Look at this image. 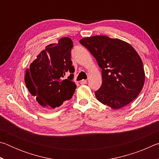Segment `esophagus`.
Here are the masks:
<instances>
[{
    "label": "esophagus",
    "mask_w": 159,
    "mask_h": 159,
    "mask_svg": "<svg viewBox=\"0 0 159 159\" xmlns=\"http://www.w3.org/2000/svg\"><path fill=\"white\" fill-rule=\"evenodd\" d=\"M80 83L81 85H85V84H86V83H87V80H80Z\"/></svg>",
    "instance_id": "obj_1"
}]
</instances>
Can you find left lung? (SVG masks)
Masks as SVG:
<instances>
[{
    "instance_id": "8db88e82",
    "label": "left lung",
    "mask_w": 159,
    "mask_h": 159,
    "mask_svg": "<svg viewBox=\"0 0 159 159\" xmlns=\"http://www.w3.org/2000/svg\"><path fill=\"white\" fill-rule=\"evenodd\" d=\"M102 69V84L97 99L113 109L133 101L143 88L144 70L140 57L130 44L118 39L95 36L80 40Z\"/></svg>"
}]
</instances>
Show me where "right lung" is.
Listing matches in <instances>:
<instances>
[{
	"label": "right lung",
	"mask_w": 159,
	"mask_h": 159,
	"mask_svg": "<svg viewBox=\"0 0 159 159\" xmlns=\"http://www.w3.org/2000/svg\"><path fill=\"white\" fill-rule=\"evenodd\" d=\"M73 42L69 37L47 45L26 69V88L40 105L50 109L60 107L73 96L76 88L72 79L75 71L71 60ZM70 76L63 80L66 72Z\"/></svg>",
	"instance_id": "right-lung-1"
}]
</instances>
